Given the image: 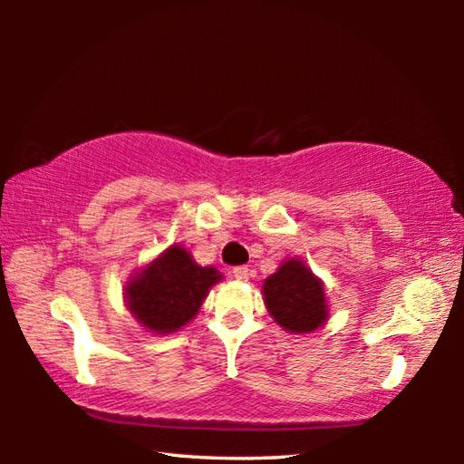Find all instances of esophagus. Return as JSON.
Wrapping results in <instances>:
<instances>
[{
    "label": "esophagus",
    "instance_id": "1",
    "mask_svg": "<svg viewBox=\"0 0 464 464\" xmlns=\"http://www.w3.org/2000/svg\"><path fill=\"white\" fill-rule=\"evenodd\" d=\"M233 276L237 278L239 282L247 280V278H249V270H247V266H237V268H233Z\"/></svg>",
    "mask_w": 464,
    "mask_h": 464
}]
</instances>
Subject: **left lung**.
<instances>
[{"label": "left lung", "instance_id": "left-lung-1", "mask_svg": "<svg viewBox=\"0 0 464 464\" xmlns=\"http://www.w3.org/2000/svg\"><path fill=\"white\" fill-rule=\"evenodd\" d=\"M266 309L288 334H313L329 319L324 280L301 257H288L264 280Z\"/></svg>", "mask_w": 464, "mask_h": 464}]
</instances>
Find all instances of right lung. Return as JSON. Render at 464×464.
Masks as SVG:
<instances>
[{
  "mask_svg": "<svg viewBox=\"0 0 464 464\" xmlns=\"http://www.w3.org/2000/svg\"><path fill=\"white\" fill-rule=\"evenodd\" d=\"M223 274L213 266L196 264L179 243L130 274L124 285V303L147 332L166 335L179 332L198 315L204 298Z\"/></svg>",
  "mask_w": 464,
  "mask_h": 464,
  "instance_id": "obj_1",
  "label": "right lung"
}]
</instances>
